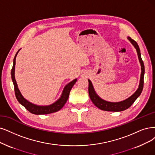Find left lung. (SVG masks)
Instances as JSON below:
<instances>
[{"mask_svg": "<svg viewBox=\"0 0 155 155\" xmlns=\"http://www.w3.org/2000/svg\"><path fill=\"white\" fill-rule=\"evenodd\" d=\"M127 39L132 44V45L135 47L137 50V55H138V58L140 62V66H141V74L140 78V82L139 85V87L137 89L135 92L130 96L129 98H127L124 100L119 102H110L106 101L97 94L96 91L94 89L92 82L88 79L89 81V97L94 104V105L98 107L100 109L105 111H110V112H120L123 111L126 109L128 108L131 105L134 104V102L137 100V98L140 95L142 89H143V85H144V64L141 58V54L140 50L138 44L135 41L134 39H131L130 37H127Z\"/></svg>", "mask_w": 155, "mask_h": 155, "instance_id": "obj_1", "label": "left lung"}]
</instances>
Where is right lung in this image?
I'll list each match as a JSON object with an SVG mask.
<instances>
[{"label":"right lung","mask_w":155,"mask_h":155,"mask_svg":"<svg viewBox=\"0 0 155 155\" xmlns=\"http://www.w3.org/2000/svg\"><path fill=\"white\" fill-rule=\"evenodd\" d=\"M20 50V49L17 51V53L16 54L14 57L13 66L11 73V78H12V81L14 85L15 96L17 100H18V101L20 103V104L21 105L24 106L28 111H29L32 114H36V115H44V114H48L54 113L60 110L66 103L68 99L69 95H70V91L72 87L74 85V84L77 82V78L74 79L73 81H72L70 83H68L66 85H65V87H64V89H63L61 97L57 101L53 103V104L48 105H38L36 104H34L26 100L24 97L23 96V95L21 94V92L18 87V85H17L16 81L15 80V64H16L15 61H16V55L19 52Z\"/></svg>","instance_id":"obj_1"}]
</instances>
